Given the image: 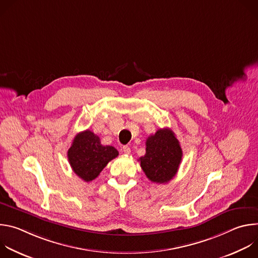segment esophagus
Instances as JSON below:
<instances>
[{"instance_id": "esophagus-1", "label": "esophagus", "mask_w": 258, "mask_h": 258, "mask_svg": "<svg viewBox=\"0 0 258 258\" xmlns=\"http://www.w3.org/2000/svg\"><path fill=\"white\" fill-rule=\"evenodd\" d=\"M122 151H123L124 154H130V153H131V148H130L128 146H123Z\"/></svg>"}]
</instances>
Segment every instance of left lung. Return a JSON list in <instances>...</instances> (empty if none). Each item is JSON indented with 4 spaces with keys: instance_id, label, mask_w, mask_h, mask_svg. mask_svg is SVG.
Returning a JSON list of instances; mask_svg holds the SVG:
<instances>
[{
    "instance_id": "obj_1",
    "label": "left lung",
    "mask_w": 258,
    "mask_h": 258,
    "mask_svg": "<svg viewBox=\"0 0 258 258\" xmlns=\"http://www.w3.org/2000/svg\"><path fill=\"white\" fill-rule=\"evenodd\" d=\"M182 151L173 132L160 128L146 141V154L139 161L146 176L156 183H166L176 174Z\"/></svg>"
}]
</instances>
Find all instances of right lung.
Returning <instances> with one entry per match:
<instances>
[{"label": "right lung", "mask_w": 258, "mask_h": 258, "mask_svg": "<svg viewBox=\"0 0 258 258\" xmlns=\"http://www.w3.org/2000/svg\"><path fill=\"white\" fill-rule=\"evenodd\" d=\"M118 156L112 146H103L100 138L87 130L78 134L67 152L72 170L85 181L95 179L109 161Z\"/></svg>", "instance_id": "add662e5"}]
</instances>
